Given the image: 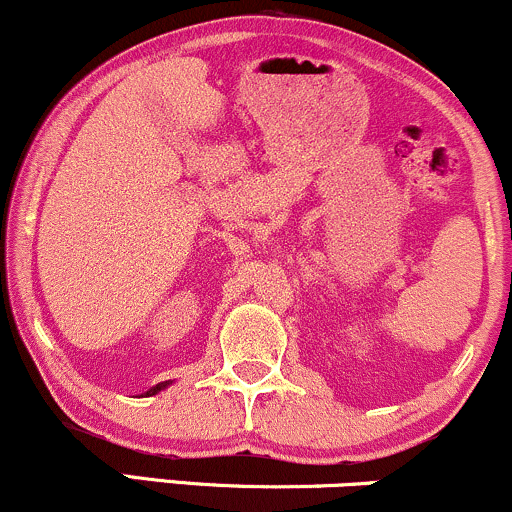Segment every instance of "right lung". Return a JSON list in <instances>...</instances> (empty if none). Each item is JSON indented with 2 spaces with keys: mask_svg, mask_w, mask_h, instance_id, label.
Masks as SVG:
<instances>
[{
  "mask_svg": "<svg viewBox=\"0 0 512 512\" xmlns=\"http://www.w3.org/2000/svg\"><path fill=\"white\" fill-rule=\"evenodd\" d=\"M170 383H168V380H166V383H158L156 387H151V390L149 392H146V395H156V392H161L163 390V387H168Z\"/></svg>",
  "mask_w": 512,
  "mask_h": 512,
  "instance_id": "1",
  "label": "right lung"
}]
</instances>
